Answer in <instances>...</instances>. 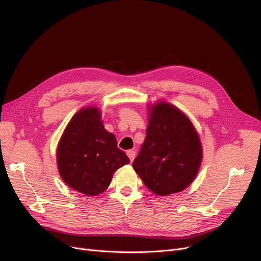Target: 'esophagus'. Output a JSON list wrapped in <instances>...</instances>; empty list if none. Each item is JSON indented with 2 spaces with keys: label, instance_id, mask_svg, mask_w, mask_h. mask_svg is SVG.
<instances>
[{
  "label": "esophagus",
  "instance_id": "esophagus-1",
  "mask_svg": "<svg viewBox=\"0 0 261 261\" xmlns=\"http://www.w3.org/2000/svg\"><path fill=\"white\" fill-rule=\"evenodd\" d=\"M127 155L129 156L130 161L132 162V161L135 159V151H134V150H128V151H127Z\"/></svg>",
  "mask_w": 261,
  "mask_h": 261
}]
</instances>
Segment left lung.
I'll return each mask as SVG.
<instances>
[{"instance_id": "1", "label": "left lung", "mask_w": 261, "mask_h": 261, "mask_svg": "<svg viewBox=\"0 0 261 261\" xmlns=\"http://www.w3.org/2000/svg\"><path fill=\"white\" fill-rule=\"evenodd\" d=\"M202 158L200 136L185 113L163 100L148 106L146 139L132 167L152 194L169 196L186 189Z\"/></svg>"}]
</instances>
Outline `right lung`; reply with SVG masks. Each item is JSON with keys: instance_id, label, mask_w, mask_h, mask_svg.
I'll return each mask as SVG.
<instances>
[{"instance_id": "right-lung-1", "label": "right lung", "mask_w": 261, "mask_h": 261, "mask_svg": "<svg viewBox=\"0 0 261 261\" xmlns=\"http://www.w3.org/2000/svg\"><path fill=\"white\" fill-rule=\"evenodd\" d=\"M57 166L63 182L87 196H97L109 187L114 172L130 163L108 132L97 107L79 110L67 123L57 147Z\"/></svg>"}]
</instances>
